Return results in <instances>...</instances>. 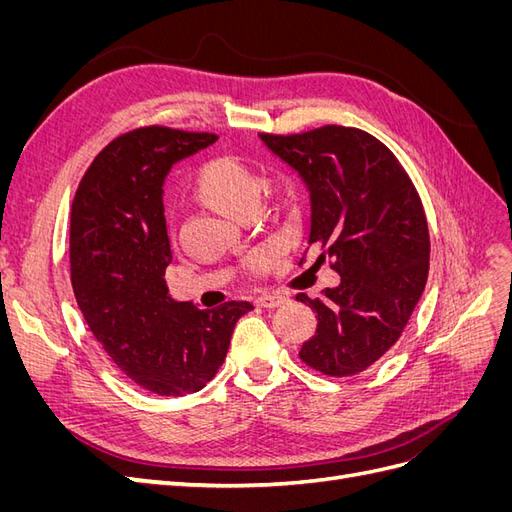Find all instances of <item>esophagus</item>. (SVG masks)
Returning <instances> with one entry per match:
<instances>
[{
    "label": "esophagus",
    "instance_id": "34e87169",
    "mask_svg": "<svg viewBox=\"0 0 512 512\" xmlns=\"http://www.w3.org/2000/svg\"><path fill=\"white\" fill-rule=\"evenodd\" d=\"M284 301H286L284 297H275V294H265V297H258L254 301V305L260 307V309H273V307H280Z\"/></svg>",
    "mask_w": 512,
    "mask_h": 512
}]
</instances>
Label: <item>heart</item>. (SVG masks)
Instances as JSON below:
<instances>
[{"label": "heart", "mask_w": 512, "mask_h": 512, "mask_svg": "<svg viewBox=\"0 0 512 512\" xmlns=\"http://www.w3.org/2000/svg\"><path fill=\"white\" fill-rule=\"evenodd\" d=\"M196 192L215 209H220L226 215L241 218L247 211L256 209L262 192V177L254 168H250L237 158H215L200 168L196 179ZM282 194L284 198H288L290 190L284 188ZM273 256V247H262V250L247 258V269L252 273L265 271Z\"/></svg>", "instance_id": "heart-1"}]
</instances>
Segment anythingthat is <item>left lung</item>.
I'll use <instances>...</instances> for the list:
<instances>
[{"mask_svg":"<svg viewBox=\"0 0 512 512\" xmlns=\"http://www.w3.org/2000/svg\"><path fill=\"white\" fill-rule=\"evenodd\" d=\"M309 190V245L342 277L320 299L297 294L318 314L301 361L344 378L374 365L404 333L429 273V228L412 179L395 153L359 128L320 126L258 134Z\"/></svg>","mask_w":512,"mask_h":512,"instance_id":"8db88e82","label":"left lung"}]
</instances>
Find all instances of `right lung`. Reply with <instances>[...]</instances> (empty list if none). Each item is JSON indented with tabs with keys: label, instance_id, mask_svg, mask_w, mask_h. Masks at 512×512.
Here are the masks:
<instances>
[{
	"label": "right lung",
	"instance_id": "add662e5",
	"mask_svg": "<svg viewBox=\"0 0 512 512\" xmlns=\"http://www.w3.org/2000/svg\"><path fill=\"white\" fill-rule=\"evenodd\" d=\"M218 136L145 126L113 138L91 162L70 215V280L85 322L111 361L141 389L179 397L218 374L237 320L228 301L196 309L168 297L173 260L162 183L175 162Z\"/></svg>",
	"mask_w": 512,
	"mask_h": 512
}]
</instances>
